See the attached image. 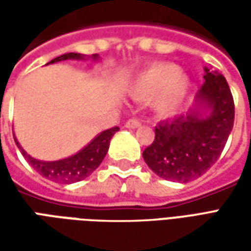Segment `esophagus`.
I'll use <instances>...</instances> for the list:
<instances>
[{
  "instance_id": "esophagus-1",
  "label": "esophagus",
  "mask_w": 251,
  "mask_h": 251,
  "mask_svg": "<svg viewBox=\"0 0 251 251\" xmlns=\"http://www.w3.org/2000/svg\"><path fill=\"white\" fill-rule=\"evenodd\" d=\"M125 126L126 127H129V129H136V127H140V126H141V121L137 120V118H131V120L126 121Z\"/></svg>"
}]
</instances>
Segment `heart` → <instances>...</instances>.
<instances>
[{
    "instance_id": "1",
    "label": "heart",
    "mask_w": 251,
    "mask_h": 251,
    "mask_svg": "<svg viewBox=\"0 0 251 251\" xmlns=\"http://www.w3.org/2000/svg\"><path fill=\"white\" fill-rule=\"evenodd\" d=\"M189 80L174 63H156L142 71L131 86L134 98L149 100L156 98L160 113L168 114L179 107L188 91Z\"/></svg>"
}]
</instances>
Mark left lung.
Wrapping results in <instances>:
<instances>
[{
    "label": "left lung",
    "mask_w": 251,
    "mask_h": 251,
    "mask_svg": "<svg viewBox=\"0 0 251 251\" xmlns=\"http://www.w3.org/2000/svg\"><path fill=\"white\" fill-rule=\"evenodd\" d=\"M210 115H179L160 122L154 141L142 157L154 174L171 181L187 183L200 177L216 163L234 125V98L225 76L205 68L204 84L198 94Z\"/></svg>",
    "instance_id": "left-lung-1"
}]
</instances>
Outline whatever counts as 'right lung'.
Masks as SVG:
<instances>
[{
	"instance_id": "1",
	"label": "right lung",
	"mask_w": 251,
	"mask_h": 251,
	"mask_svg": "<svg viewBox=\"0 0 251 251\" xmlns=\"http://www.w3.org/2000/svg\"><path fill=\"white\" fill-rule=\"evenodd\" d=\"M94 57H97V55H94ZM68 59H83V56L79 55V53L71 52V53H66V55H62V56L55 57L50 63L62 62V60H68ZM118 130H120L118 126L110 127L107 130L102 131L99 136L95 137L87 147L82 149L79 153H76L75 156L64 158V160H60V161H51V163L39 161L36 158H32L24 152L23 148L20 147L17 140H14V141H16L17 147L23 153V156L26 158V161L43 177L52 180V181H56V183L71 184V183H76V181L86 179L87 176H90L95 169L98 168L104 156H106L107 151H109L111 137L114 136L115 131Z\"/></svg>"
}]
</instances>
